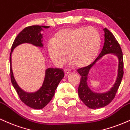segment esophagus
<instances>
[{"label": "esophagus", "instance_id": "1", "mask_svg": "<svg viewBox=\"0 0 130 130\" xmlns=\"http://www.w3.org/2000/svg\"><path fill=\"white\" fill-rule=\"evenodd\" d=\"M70 72H70L69 71H68V69H65L64 71V75L65 76H67L68 74H69Z\"/></svg>", "mask_w": 130, "mask_h": 130}]
</instances>
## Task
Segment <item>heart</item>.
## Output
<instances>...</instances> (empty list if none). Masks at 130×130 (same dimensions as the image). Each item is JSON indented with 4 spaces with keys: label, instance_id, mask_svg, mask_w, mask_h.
<instances>
[{
    "label": "heart",
    "instance_id": "obj_1",
    "mask_svg": "<svg viewBox=\"0 0 130 130\" xmlns=\"http://www.w3.org/2000/svg\"><path fill=\"white\" fill-rule=\"evenodd\" d=\"M101 44L100 35L91 27L61 29L47 44L53 61L61 65L68 58L78 68L87 66L95 60Z\"/></svg>",
    "mask_w": 130,
    "mask_h": 130
}]
</instances>
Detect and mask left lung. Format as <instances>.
I'll use <instances>...</instances> for the list:
<instances>
[{"label": "left lung", "mask_w": 130, "mask_h": 130, "mask_svg": "<svg viewBox=\"0 0 130 130\" xmlns=\"http://www.w3.org/2000/svg\"><path fill=\"white\" fill-rule=\"evenodd\" d=\"M105 33V42L103 48L95 61L88 66L79 69L78 72L81 75L80 83L78 86V93L80 99L88 108L97 109L103 108L110 103L115 97L116 94L121 83L123 75V59L121 47L111 32L106 28H103ZM113 53L119 59L118 74L115 83L110 90L105 93H95L88 87L87 80L90 69L95 62L105 54Z\"/></svg>", "instance_id": "1"}]
</instances>
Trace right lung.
<instances>
[{"instance_id": "add662e5", "label": "right lung", "mask_w": 130, "mask_h": 130, "mask_svg": "<svg viewBox=\"0 0 130 130\" xmlns=\"http://www.w3.org/2000/svg\"><path fill=\"white\" fill-rule=\"evenodd\" d=\"M49 26L32 25L26 27L16 36L11 47L10 56V77L12 85L16 89L20 99L29 107L40 109L49 103L55 95L58 85L64 76L62 69L48 68L45 70L43 84L40 89L35 92H27L23 91L16 83L11 68V54L14 48L23 43L31 44L35 46L42 47V28H48Z\"/></svg>"}]
</instances>
